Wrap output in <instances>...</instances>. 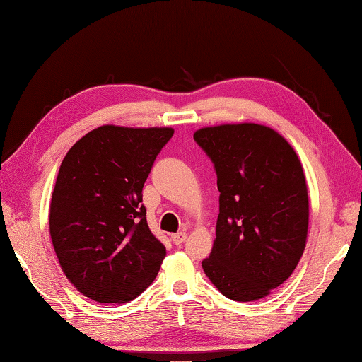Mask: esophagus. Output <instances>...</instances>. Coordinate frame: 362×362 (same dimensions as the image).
I'll list each match as a JSON object with an SVG mask.
<instances>
[{
	"label": "esophagus",
	"mask_w": 362,
	"mask_h": 362,
	"mask_svg": "<svg viewBox=\"0 0 362 362\" xmlns=\"http://www.w3.org/2000/svg\"><path fill=\"white\" fill-rule=\"evenodd\" d=\"M186 237H187L186 232H177V233H173V235H171V240H173L175 245H181L186 240Z\"/></svg>",
	"instance_id": "esophagus-1"
}]
</instances>
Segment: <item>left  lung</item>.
Listing matches in <instances>:
<instances>
[{
  "label": "left lung",
  "mask_w": 362,
  "mask_h": 362,
  "mask_svg": "<svg viewBox=\"0 0 362 362\" xmlns=\"http://www.w3.org/2000/svg\"><path fill=\"white\" fill-rule=\"evenodd\" d=\"M194 139L214 163L219 216L205 275L223 296L252 302L280 286L307 243L308 192L286 139L259 124L204 127Z\"/></svg>",
  "instance_id": "1"
}]
</instances>
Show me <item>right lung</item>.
I'll return each instance as SVG.
<instances>
[{
	"label": "right lung",
	"instance_id": "1",
	"mask_svg": "<svg viewBox=\"0 0 362 362\" xmlns=\"http://www.w3.org/2000/svg\"><path fill=\"white\" fill-rule=\"evenodd\" d=\"M171 127L101 125L66 152L49 230L69 283L100 303H125L154 281L167 256L152 235L143 186Z\"/></svg>",
	"mask_w": 362,
	"mask_h": 362
}]
</instances>
